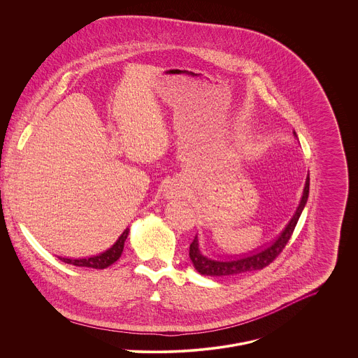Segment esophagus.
Listing matches in <instances>:
<instances>
[{"label":"esophagus","instance_id":"obj_1","mask_svg":"<svg viewBox=\"0 0 358 358\" xmlns=\"http://www.w3.org/2000/svg\"><path fill=\"white\" fill-rule=\"evenodd\" d=\"M165 196L168 199H179L180 196L186 194V187L178 182V180H173V182H169L166 186H165Z\"/></svg>","mask_w":358,"mask_h":358}]
</instances>
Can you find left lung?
I'll list each match as a JSON object with an SVG mask.
<instances>
[{
  "label": "left lung",
  "instance_id": "obj_1",
  "mask_svg": "<svg viewBox=\"0 0 358 358\" xmlns=\"http://www.w3.org/2000/svg\"><path fill=\"white\" fill-rule=\"evenodd\" d=\"M294 135L296 136L295 131H294ZM308 195H309V175L306 178L303 194H302L301 202L296 208V212L294 213L293 219L290 220L287 227L285 228V231L280 234V236L275 242H272V245H269L266 249H264L261 252L253 250V253H250L249 256L246 255L239 259L234 257L228 261L212 260L199 252L198 239L195 236L193 242L190 243V252H189L190 260L194 264L195 269L201 275H206V276H236V275H242V273H248V272H253V271H260L262 268L268 266L283 252L287 242L290 241L294 228L296 226L298 219L302 213V209L305 208V203L308 201Z\"/></svg>",
  "mask_w": 358,
  "mask_h": 358
}]
</instances>
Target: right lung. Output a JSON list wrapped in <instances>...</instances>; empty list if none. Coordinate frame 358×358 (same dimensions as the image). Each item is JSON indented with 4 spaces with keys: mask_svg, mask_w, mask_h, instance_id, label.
<instances>
[{
    "mask_svg": "<svg viewBox=\"0 0 358 358\" xmlns=\"http://www.w3.org/2000/svg\"><path fill=\"white\" fill-rule=\"evenodd\" d=\"M130 228L124 229V232L120 235V238L116 241V243L108 249L105 253H101L99 256H94L90 259H80V260H71V259H62L60 260L64 261L66 264H72L75 266H85V268H96V269H103L109 265H112L115 261L119 260V257L123 253V248H124V242L129 236Z\"/></svg>",
    "mask_w": 358,
    "mask_h": 358,
    "instance_id": "right-lung-1",
    "label": "right lung"
}]
</instances>
